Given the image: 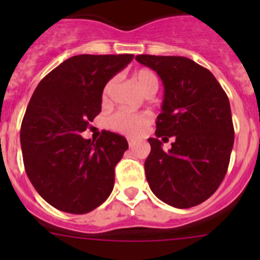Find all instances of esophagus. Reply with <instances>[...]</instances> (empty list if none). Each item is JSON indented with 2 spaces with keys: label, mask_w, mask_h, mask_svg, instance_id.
Wrapping results in <instances>:
<instances>
[{
  "label": "esophagus",
  "mask_w": 260,
  "mask_h": 260,
  "mask_svg": "<svg viewBox=\"0 0 260 260\" xmlns=\"http://www.w3.org/2000/svg\"><path fill=\"white\" fill-rule=\"evenodd\" d=\"M127 142H128V146H130V147H133L135 144V142L133 141V139H130V138H128V139H127Z\"/></svg>",
  "instance_id": "1"
}]
</instances>
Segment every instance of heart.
Masks as SVG:
<instances>
[{"label": "heart", "instance_id": "heart-1", "mask_svg": "<svg viewBox=\"0 0 260 260\" xmlns=\"http://www.w3.org/2000/svg\"><path fill=\"white\" fill-rule=\"evenodd\" d=\"M135 82H137L139 88L144 93L156 92V89H157L158 86L157 78H156L155 73H152L151 70H147V69H142V70L137 71ZM110 88H112V82H109L105 86L104 92H103L104 98H107ZM108 123L116 132L121 133V134L134 137V135L139 134L143 130L144 126L148 123V117L146 114H134L123 112V110H118V112H116V113L110 116Z\"/></svg>", "mask_w": 260, "mask_h": 260}]
</instances>
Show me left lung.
<instances>
[{
	"label": "left lung",
	"mask_w": 260,
	"mask_h": 260,
	"mask_svg": "<svg viewBox=\"0 0 260 260\" xmlns=\"http://www.w3.org/2000/svg\"><path fill=\"white\" fill-rule=\"evenodd\" d=\"M164 84L156 138L144 162L147 181L160 201L190 208L207 201L228 171L234 143L229 99L213 74L192 59L177 56L135 57ZM176 141L168 153L161 141Z\"/></svg>",
	"instance_id": "obj_1"
}]
</instances>
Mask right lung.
I'll return each instance as SVG.
<instances>
[{
  "label": "right lung",
  "mask_w": 260,
  "mask_h": 260,
  "mask_svg": "<svg viewBox=\"0 0 260 260\" xmlns=\"http://www.w3.org/2000/svg\"><path fill=\"white\" fill-rule=\"evenodd\" d=\"M133 54H79L53 69L36 87L20 126L23 161L45 202L82 215L104 203L114 186V168L128 148L116 133L84 139L102 112L105 84Z\"/></svg>",
  "instance_id": "right-lung-1"
}]
</instances>
